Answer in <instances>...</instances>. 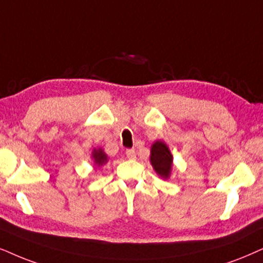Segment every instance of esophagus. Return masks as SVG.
Returning <instances> with one entry per match:
<instances>
[{"mask_svg": "<svg viewBox=\"0 0 263 263\" xmlns=\"http://www.w3.org/2000/svg\"><path fill=\"white\" fill-rule=\"evenodd\" d=\"M126 156H127L129 160H135V159H136V151H135V149H127V151H126Z\"/></svg>", "mask_w": 263, "mask_h": 263, "instance_id": "esophagus-1", "label": "esophagus"}]
</instances>
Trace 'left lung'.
<instances>
[{"mask_svg":"<svg viewBox=\"0 0 263 263\" xmlns=\"http://www.w3.org/2000/svg\"><path fill=\"white\" fill-rule=\"evenodd\" d=\"M149 160L154 171L161 178L168 179L171 177L172 167H174V156L170 148L164 141H155L152 144Z\"/></svg>","mask_w":263,"mask_h":263,"instance_id":"left-lung-1","label":"left lung"}]
</instances>
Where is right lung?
I'll return each mask as SVG.
<instances>
[{
  "label": "right lung",
  "instance_id": "add662e5",
  "mask_svg": "<svg viewBox=\"0 0 263 263\" xmlns=\"http://www.w3.org/2000/svg\"><path fill=\"white\" fill-rule=\"evenodd\" d=\"M93 162L97 167H102L103 165H105L108 162V155L105 154L104 151L102 148H95L92 151V155H91Z\"/></svg>",
  "mask_w": 263,
  "mask_h": 263
}]
</instances>
